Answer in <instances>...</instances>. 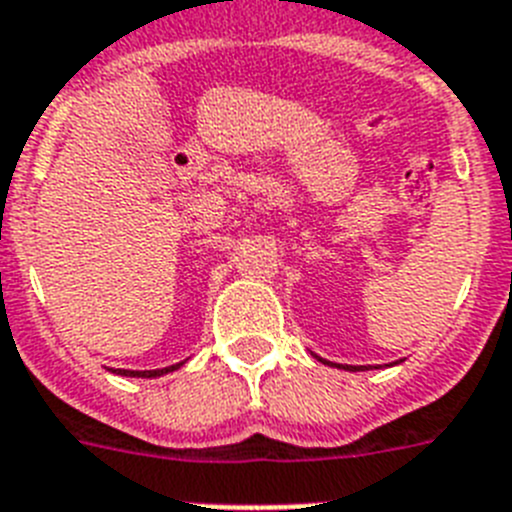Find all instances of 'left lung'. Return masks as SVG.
<instances>
[{
  "instance_id": "obj_1",
  "label": "left lung",
  "mask_w": 512,
  "mask_h": 512,
  "mask_svg": "<svg viewBox=\"0 0 512 512\" xmlns=\"http://www.w3.org/2000/svg\"><path fill=\"white\" fill-rule=\"evenodd\" d=\"M319 361H322V358H319ZM322 363H327V361H322ZM340 368H348V371H358L355 366H340ZM361 371H363V368H361Z\"/></svg>"
}]
</instances>
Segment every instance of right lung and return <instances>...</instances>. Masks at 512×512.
I'll use <instances>...</instances> for the list:
<instances>
[{
	"label": "right lung",
	"mask_w": 512,
	"mask_h": 512,
	"mask_svg": "<svg viewBox=\"0 0 512 512\" xmlns=\"http://www.w3.org/2000/svg\"><path fill=\"white\" fill-rule=\"evenodd\" d=\"M177 366H182V363H177ZM177 366H170V368H157V371H123V368H115V373H121V376H144V379H154V376H162V373L175 371Z\"/></svg>",
	"instance_id": "add662e5"
}]
</instances>
